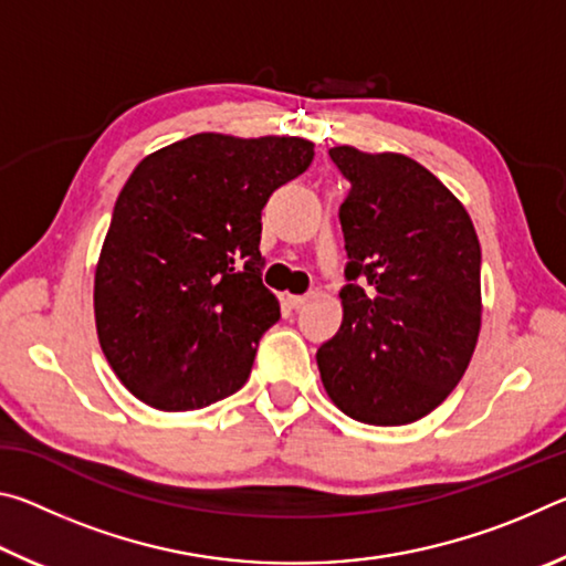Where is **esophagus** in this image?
<instances>
[{
  "label": "esophagus",
  "mask_w": 566,
  "mask_h": 566,
  "mask_svg": "<svg viewBox=\"0 0 566 566\" xmlns=\"http://www.w3.org/2000/svg\"><path fill=\"white\" fill-rule=\"evenodd\" d=\"M286 302H290L292 310H302V306L310 302V294H290L286 296Z\"/></svg>",
  "instance_id": "esophagus-1"
}]
</instances>
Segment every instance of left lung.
<instances>
[{
  "instance_id": "8db88e82",
  "label": "left lung",
  "mask_w": 566,
  "mask_h": 566,
  "mask_svg": "<svg viewBox=\"0 0 566 566\" xmlns=\"http://www.w3.org/2000/svg\"><path fill=\"white\" fill-rule=\"evenodd\" d=\"M347 284L339 332L317 352L344 415L395 427L427 417L464 377L482 327V249L462 202L419 161L332 147Z\"/></svg>"
}]
</instances>
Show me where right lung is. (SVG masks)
I'll return each instance as SVG.
<instances>
[{
    "mask_svg": "<svg viewBox=\"0 0 566 566\" xmlns=\"http://www.w3.org/2000/svg\"><path fill=\"white\" fill-rule=\"evenodd\" d=\"M312 159L300 137L202 132L134 167L94 272L102 352L134 397L189 411L242 389L280 319L262 284V209Z\"/></svg>",
    "mask_w": 566,
    "mask_h": 566,
    "instance_id": "obj_1",
    "label": "right lung"
}]
</instances>
